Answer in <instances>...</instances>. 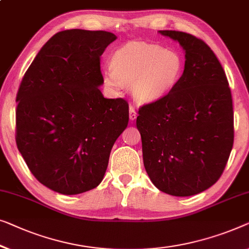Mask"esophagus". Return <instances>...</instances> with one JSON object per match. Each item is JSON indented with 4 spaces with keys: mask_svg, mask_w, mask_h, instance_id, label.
Here are the masks:
<instances>
[{
    "mask_svg": "<svg viewBox=\"0 0 249 249\" xmlns=\"http://www.w3.org/2000/svg\"><path fill=\"white\" fill-rule=\"evenodd\" d=\"M137 116H138V114H137L136 109L132 106H130V107H129V118H130V120H135Z\"/></svg>",
    "mask_w": 249,
    "mask_h": 249,
    "instance_id": "esophagus-1",
    "label": "esophagus"
}]
</instances>
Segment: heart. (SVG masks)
I'll return each instance as SVG.
<instances>
[{"label": "heart", "instance_id": "b5f03b06", "mask_svg": "<svg viewBox=\"0 0 249 249\" xmlns=\"http://www.w3.org/2000/svg\"><path fill=\"white\" fill-rule=\"evenodd\" d=\"M184 60L175 50L133 41L118 49L112 67L102 71L103 82L113 93L131 86L133 99L151 103L167 95L181 80Z\"/></svg>", "mask_w": 249, "mask_h": 249}]
</instances>
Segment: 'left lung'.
<instances>
[{
	"mask_svg": "<svg viewBox=\"0 0 249 249\" xmlns=\"http://www.w3.org/2000/svg\"><path fill=\"white\" fill-rule=\"evenodd\" d=\"M185 53L174 89L139 109L137 128L150 181L161 192L190 196L220 178L233 145V110L228 80L204 41L181 31L160 30Z\"/></svg>",
	"mask_w": 249,
	"mask_h": 249,
	"instance_id": "left-lung-1",
	"label": "left lung"
}]
</instances>
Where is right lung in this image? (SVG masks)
<instances>
[{
	"label": "right lung",
	"mask_w": 249,
	"mask_h": 249,
	"mask_svg": "<svg viewBox=\"0 0 249 249\" xmlns=\"http://www.w3.org/2000/svg\"><path fill=\"white\" fill-rule=\"evenodd\" d=\"M117 36L60 31L37 53L17 94V146L41 184L66 196L98 186L128 125L124 99H106L100 57Z\"/></svg>",
	"instance_id": "obj_1"
}]
</instances>
